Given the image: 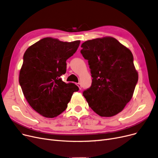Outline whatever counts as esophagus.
Returning <instances> with one entry per match:
<instances>
[{"label":"esophagus","instance_id":"34e87169","mask_svg":"<svg viewBox=\"0 0 158 158\" xmlns=\"http://www.w3.org/2000/svg\"><path fill=\"white\" fill-rule=\"evenodd\" d=\"M77 85V86H79V89H81V83H78Z\"/></svg>","mask_w":158,"mask_h":158}]
</instances>
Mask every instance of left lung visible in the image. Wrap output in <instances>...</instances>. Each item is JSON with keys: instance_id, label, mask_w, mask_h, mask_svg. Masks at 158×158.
I'll return each mask as SVG.
<instances>
[{"instance_id": "8db88e82", "label": "left lung", "mask_w": 158, "mask_h": 158, "mask_svg": "<svg viewBox=\"0 0 158 158\" xmlns=\"http://www.w3.org/2000/svg\"><path fill=\"white\" fill-rule=\"evenodd\" d=\"M93 81L83 96L96 114L112 117L131 100L139 74L131 50L112 37L89 40L81 44Z\"/></svg>"}]
</instances>
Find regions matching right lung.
<instances>
[{
  "label": "right lung",
  "instance_id": "1",
  "mask_svg": "<svg viewBox=\"0 0 158 158\" xmlns=\"http://www.w3.org/2000/svg\"><path fill=\"white\" fill-rule=\"evenodd\" d=\"M80 40L63 42L46 37L32 44L23 55L19 82L27 102L37 113L54 118L66 109L74 92L73 83L60 76L66 72V60L77 51Z\"/></svg>",
  "mask_w": 158,
  "mask_h": 158
}]
</instances>
